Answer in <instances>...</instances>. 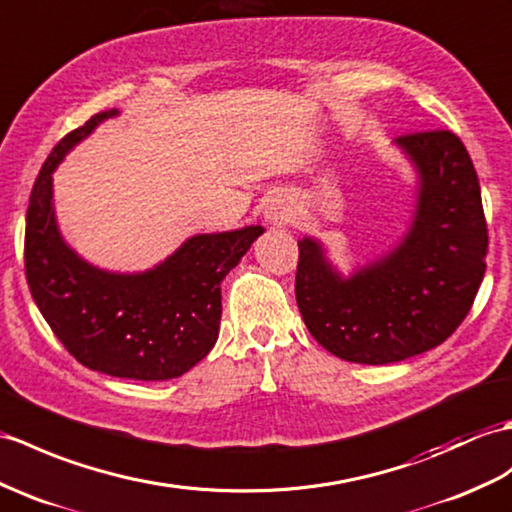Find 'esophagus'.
<instances>
[{"mask_svg":"<svg viewBox=\"0 0 512 512\" xmlns=\"http://www.w3.org/2000/svg\"><path fill=\"white\" fill-rule=\"evenodd\" d=\"M290 211H292V202L288 196H275L270 200V205L266 209V218L272 224V227H283L285 222L290 220Z\"/></svg>","mask_w":512,"mask_h":512,"instance_id":"34e87169","label":"esophagus"}]
</instances>
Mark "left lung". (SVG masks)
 <instances>
[{"mask_svg":"<svg viewBox=\"0 0 512 512\" xmlns=\"http://www.w3.org/2000/svg\"><path fill=\"white\" fill-rule=\"evenodd\" d=\"M417 170V209L403 240L349 277L314 237L299 240L296 303L336 358L390 364L445 342L469 314L486 270L489 233L478 174L451 130L401 135Z\"/></svg>","mask_w":512,"mask_h":512,"instance_id":"8db88e82","label":"left lung"}]
</instances>
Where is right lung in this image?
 I'll return each mask as SVG.
<instances>
[{"label": "right lung", "mask_w": 512, "mask_h": 512, "mask_svg": "<svg viewBox=\"0 0 512 512\" xmlns=\"http://www.w3.org/2000/svg\"><path fill=\"white\" fill-rule=\"evenodd\" d=\"M117 109L102 111L58 141L34 181L26 216V279L47 325L74 358L111 377L163 382L187 373L218 340L220 283L264 233H200L146 272L91 266L63 240L52 174L65 154Z\"/></svg>", "instance_id": "right-lung-1"}]
</instances>
